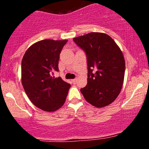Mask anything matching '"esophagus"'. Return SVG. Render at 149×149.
<instances>
[{"label": "esophagus", "instance_id": "1", "mask_svg": "<svg viewBox=\"0 0 149 149\" xmlns=\"http://www.w3.org/2000/svg\"><path fill=\"white\" fill-rule=\"evenodd\" d=\"M71 81H72V83H73V84H76V82H77V78H75V79H73L72 80H71Z\"/></svg>", "mask_w": 149, "mask_h": 149}]
</instances>
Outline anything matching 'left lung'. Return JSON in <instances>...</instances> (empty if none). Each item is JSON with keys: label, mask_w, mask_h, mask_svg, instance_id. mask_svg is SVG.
Masks as SVG:
<instances>
[{"label": "left lung", "mask_w": 149, "mask_h": 149, "mask_svg": "<svg viewBox=\"0 0 149 149\" xmlns=\"http://www.w3.org/2000/svg\"><path fill=\"white\" fill-rule=\"evenodd\" d=\"M73 40L84 49L88 60V84L80 92L94 107H107L117 98L123 85L125 62L122 51L104 33L92 32Z\"/></svg>", "instance_id": "8db88e82"}]
</instances>
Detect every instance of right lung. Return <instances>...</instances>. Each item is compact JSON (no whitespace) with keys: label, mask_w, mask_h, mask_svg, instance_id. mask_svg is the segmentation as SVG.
Returning <instances> with one entry per match:
<instances>
[{"label":"right lung","mask_w":149,"mask_h":149,"mask_svg":"<svg viewBox=\"0 0 149 149\" xmlns=\"http://www.w3.org/2000/svg\"><path fill=\"white\" fill-rule=\"evenodd\" d=\"M67 40L45 39L31 45L22 61V83L31 102L48 112L55 111L64 105L69 83L54 78L58 71L59 54Z\"/></svg>","instance_id":"obj_1"}]
</instances>
